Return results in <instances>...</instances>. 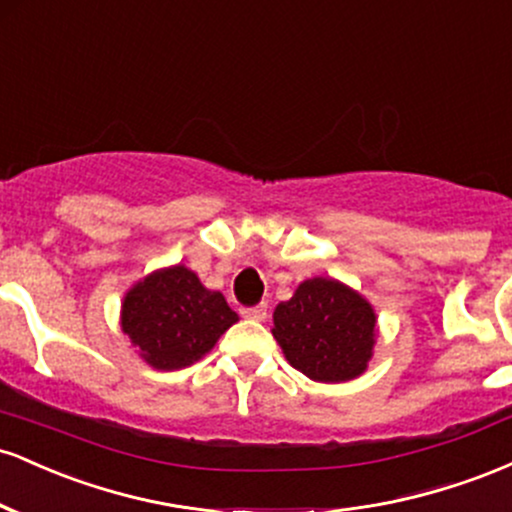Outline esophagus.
Wrapping results in <instances>:
<instances>
[{
	"mask_svg": "<svg viewBox=\"0 0 512 512\" xmlns=\"http://www.w3.org/2000/svg\"><path fill=\"white\" fill-rule=\"evenodd\" d=\"M240 315L248 317V320L262 322L267 317V303H257V305H248V308H240Z\"/></svg>",
	"mask_w": 512,
	"mask_h": 512,
	"instance_id": "1",
	"label": "esophagus"
}]
</instances>
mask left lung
Instances as JSON below:
<instances>
[{
	"label": "left lung",
	"instance_id": "obj_1",
	"mask_svg": "<svg viewBox=\"0 0 512 512\" xmlns=\"http://www.w3.org/2000/svg\"><path fill=\"white\" fill-rule=\"evenodd\" d=\"M274 339L286 361L320 383L358 378L373 356V308L334 279H308L276 305Z\"/></svg>",
	"mask_w": 512,
	"mask_h": 512
}]
</instances>
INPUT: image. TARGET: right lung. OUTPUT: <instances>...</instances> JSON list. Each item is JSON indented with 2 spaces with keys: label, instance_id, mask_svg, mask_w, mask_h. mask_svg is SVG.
<instances>
[{
  "label": "right lung",
  "instance_id": "add662e5",
  "mask_svg": "<svg viewBox=\"0 0 512 512\" xmlns=\"http://www.w3.org/2000/svg\"><path fill=\"white\" fill-rule=\"evenodd\" d=\"M236 320L226 298L204 289L197 274L182 264L146 276L122 303V330L158 370L190 366Z\"/></svg>",
  "mask_w": 512,
  "mask_h": 512
}]
</instances>
